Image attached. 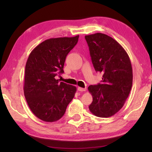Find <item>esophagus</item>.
<instances>
[{"label": "esophagus", "mask_w": 152, "mask_h": 152, "mask_svg": "<svg viewBox=\"0 0 152 152\" xmlns=\"http://www.w3.org/2000/svg\"><path fill=\"white\" fill-rule=\"evenodd\" d=\"M78 91H80V92H83V91H86V88H82V87H78Z\"/></svg>", "instance_id": "1"}]
</instances>
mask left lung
<instances>
[{"label":"left lung","mask_w":152,"mask_h":152,"mask_svg":"<svg viewBox=\"0 0 152 152\" xmlns=\"http://www.w3.org/2000/svg\"><path fill=\"white\" fill-rule=\"evenodd\" d=\"M92 64L102 74V83L88 86L93 101L89 109L99 117H109L121 109L133 82L129 57L121 45L101 33L85 36Z\"/></svg>","instance_id":"1"}]
</instances>
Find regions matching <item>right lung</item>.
<instances>
[{"label":"right lung","instance_id":"right-lung-1","mask_svg":"<svg viewBox=\"0 0 152 152\" xmlns=\"http://www.w3.org/2000/svg\"><path fill=\"white\" fill-rule=\"evenodd\" d=\"M79 35L46 39L33 49L25 71L24 94L36 117L46 122L57 121L76 92V86L60 82L66 58L78 43Z\"/></svg>","mask_w":152,"mask_h":152}]
</instances>
